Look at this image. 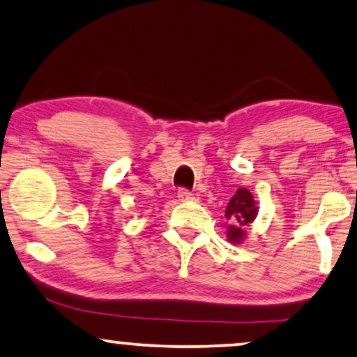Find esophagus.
I'll use <instances>...</instances> for the list:
<instances>
[{"mask_svg":"<svg viewBox=\"0 0 357 357\" xmlns=\"http://www.w3.org/2000/svg\"><path fill=\"white\" fill-rule=\"evenodd\" d=\"M177 197H178L180 202H190V200L195 199V197H193V193L190 190H187V188H180Z\"/></svg>","mask_w":357,"mask_h":357,"instance_id":"obj_1","label":"esophagus"}]
</instances>
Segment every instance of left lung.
Here are the masks:
<instances>
[{
    "instance_id": "1",
    "label": "left lung",
    "mask_w": 357,
    "mask_h": 357,
    "mask_svg": "<svg viewBox=\"0 0 357 357\" xmlns=\"http://www.w3.org/2000/svg\"><path fill=\"white\" fill-rule=\"evenodd\" d=\"M258 215V205L252 192L238 188L231 200L228 202L225 217L230 225L227 230V238L230 243H241L246 238V230Z\"/></svg>"
}]
</instances>
